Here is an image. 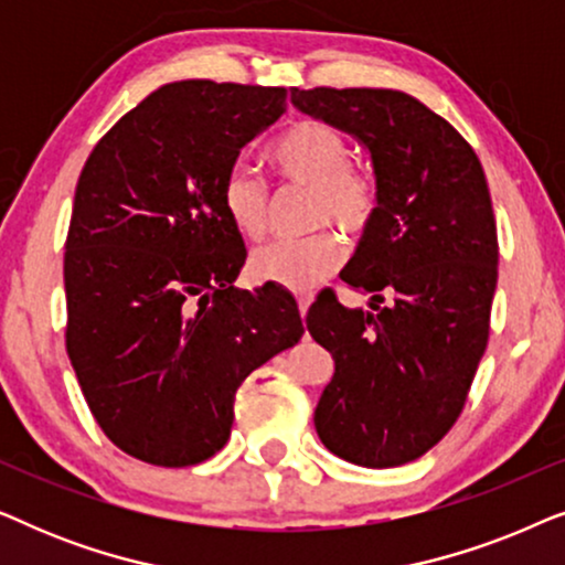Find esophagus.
<instances>
[{"instance_id": "1", "label": "esophagus", "mask_w": 565, "mask_h": 565, "mask_svg": "<svg viewBox=\"0 0 565 565\" xmlns=\"http://www.w3.org/2000/svg\"><path fill=\"white\" fill-rule=\"evenodd\" d=\"M296 300H298V311H300V316H306L308 306H311V296H308V292H296Z\"/></svg>"}]
</instances>
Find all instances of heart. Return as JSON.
<instances>
[{"label": "heart", "mask_w": 565, "mask_h": 565, "mask_svg": "<svg viewBox=\"0 0 565 565\" xmlns=\"http://www.w3.org/2000/svg\"><path fill=\"white\" fill-rule=\"evenodd\" d=\"M269 164L292 188L311 190L308 223H337L344 234H362L375 218L377 188L352 169V146L337 128L321 120H300L269 146ZM221 207L244 238H259L267 228V184L249 167L234 164L221 180ZM342 238L321 228L303 238H277L252 254L249 269L262 282L292 290L311 288L342 262Z\"/></svg>", "instance_id": "heart-1"}]
</instances>
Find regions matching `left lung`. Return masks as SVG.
Returning a JSON list of instances; mask_svg holds the SVG:
<instances>
[{
    "label": "left lung",
    "instance_id": "obj_1",
    "mask_svg": "<svg viewBox=\"0 0 565 565\" xmlns=\"http://www.w3.org/2000/svg\"><path fill=\"white\" fill-rule=\"evenodd\" d=\"M290 103L350 134L377 188L375 218L342 269L347 285L373 292V311L321 292L306 316L334 360L316 431L354 466H404L450 431L489 342L499 244L483 167L406 92L292 87ZM381 289L394 298L383 309Z\"/></svg>",
    "mask_w": 565,
    "mask_h": 565
}]
</instances>
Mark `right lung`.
<instances>
[{"instance_id": "add662e5", "label": "right lung", "mask_w": 565, "mask_h": 565, "mask_svg": "<svg viewBox=\"0 0 565 565\" xmlns=\"http://www.w3.org/2000/svg\"><path fill=\"white\" fill-rule=\"evenodd\" d=\"M282 87L151 92L99 138L64 254L66 352L113 445L164 468L226 445L244 377L303 334L288 290L234 288L246 249L221 180L285 113Z\"/></svg>"}]
</instances>
